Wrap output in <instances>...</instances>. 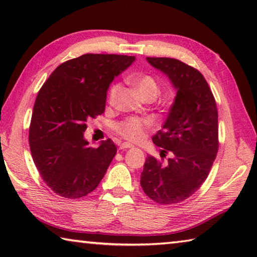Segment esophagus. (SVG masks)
<instances>
[{
    "mask_svg": "<svg viewBox=\"0 0 257 257\" xmlns=\"http://www.w3.org/2000/svg\"><path fill=\"white\" fill-rule=\"evenodd\" d=\"M134 145L130 144V143H121L120 144V150H128V149H133Z\"/></svg>",
    "mask_w": 257,
    "mask_h": 257,
    "instance_id": "obj_1",
    "label": "esophagus"
}]
</instances>
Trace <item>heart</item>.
Listing matches in <instances>:
<instances>
[{"label": "heart", "instance_id": "1", "mask_svg": "<svg viewBox=\"0 0 257 257\" xmlns=\"http://www.w3.org/2000/svg\"><path fill=\"white\" fill-rule=\"evenodd\" d=\"M134 84L136 86L138 93L141 94L143 98L147 96H152L156 98L160 93V86L154 77L150 75H142L138 76L134 79ZM121 88L120 84H113L107 93V99L110 103L114 102V99L118 95ZM152 127V123L147 119H138V118H130L127 120L121 121V122L115 124V132L121 135L123 138L129 139V141H141L144 137L147 129Z\"/></svg>", "mask_w": 257, "mask_h": 257}]
</instances>
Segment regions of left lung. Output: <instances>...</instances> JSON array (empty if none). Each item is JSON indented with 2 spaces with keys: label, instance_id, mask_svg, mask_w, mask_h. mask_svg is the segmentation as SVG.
<instances>
[{
  "label": "left lung",
  "instance_id": "1",
  "mask_svg": "<svg viewBox=\"0 0 257 257\" xmlns=\"http://www.w3.org/2000/svg\"><path fill=\"white\" fill-rule=\"evenodd\" d=\"M162 71L177 90L162 129L153 143L162 147L161 158L147 156L141 186L161 205L180 203L191 196L210 173L219 149L217 108L207 81L196 69L171 58H146Z\"/></svg>",
  "mask_w": 257,
  "mask_h": 257
}]
</instances>
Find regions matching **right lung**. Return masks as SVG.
<instances>
[{"instance_id": "1", "label": "right lung", "mask_w": 257, "mask_h": 257, "mask_svg": "<svg viewBox=\"0 0 257 257\" xmlns=\"http://www.w3.org/2000/svg\"><path fill=\"white\" fill-rule=\"evenodd\" d=\"M135 56L84 54L66 61L38 92L29 146L43 181L55 194L80 198L96 188L116 153L111 139L96 149L84 137L86 122L105 110L106 92Z\"/></svg>"}]
</instances>
